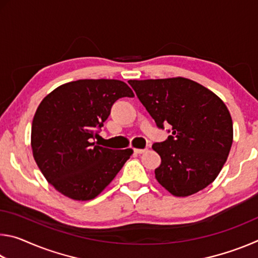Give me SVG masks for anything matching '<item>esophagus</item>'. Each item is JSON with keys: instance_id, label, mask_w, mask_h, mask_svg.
<instances>
[{"instance_id": "obj_1", "label": "esophagus", "mask_w": 258, "mask_h": 258, "mask_svg": "<svg viewBox=\"0 0 258 258\" xmlns=\"http://www.w3.org/2000/svg\"><path fill=\"white\" fill-rule=\"evenodd\" d=\"M148 151V149L146 148V149H134V152L135 154H145V152H147Z\"/></svg>"}]
</instances>
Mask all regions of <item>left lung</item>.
I'll return each mask as SVG.
<instances>
[{"instance_id": "8db88e82", "label": "left lung", "mask_w": 258, "mask_h": 258, "mask_svg": "<svg viewBox=\"0 0 258 258\" xmlns=\"http://www.w3.org/2000/svg\"><path fill=\"white\" fill-rule=\"evenodd\" d=\"M147 111L159 128L169 124L172 135L152 145L161 164L156 178L176 197L203 190L215 180L228 159L233 125L224 102L187 78L131 80Z\"/></svg>"}]
</instances>
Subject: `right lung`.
<instances>
[{"label":"right lung","mask_w":258,"mask_h":258,"mask_svg":"<svg viewBox=\"0 0 258 258\" xmlns=\"http://www.w3.org/2000/svg\"><path fill=\"white\" fill-rule=\"evenodd\" d=\"M124 97L134 93L121 81L80 80L56 87L42 100L32 124V149L55 190L74 200L93 199L133 154L93 142L112 104Z\"/></svg>","instance_id":"right-lung-1"}]
</instances>
